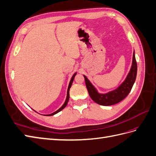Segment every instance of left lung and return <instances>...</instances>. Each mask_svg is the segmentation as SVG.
<instances>
[{
    "label": "left lung",
    "instance_id": "obj_1",
    "mask_svg": "<svg viewBox=\"0 0 156 156\" xmlns=\"http://www.w3.org/2000/svg\"><path fill=\"white\" fill-rule=\"evenodd\" d=\"M136 75H137V63L135 58L134 51L133 54L132 65L130 72L127 76L125 81L120 85L118 88L111 91L106 94H100L97 92L96 89L91 84L90 82L86 77V76L83 75L85 77V84L87 90H88L89 96L96 103L103 105V106H110L119 103V102L122 101L124 98L127 97L129 93L132 88L133 85L135 82Z\"/></svg>",
    "mask_w": 156,
    "mask_h": 156
}]
</instances>
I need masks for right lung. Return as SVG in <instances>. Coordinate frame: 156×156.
<instances>
[{"label":"right lung","instance_id":"right-lung-1","mask_svg":"<svg viewBox=\"0 0 156 156\" xmlns=\"http://www.w3.org/2000/svg\"><path fill=\"white\" fill-rule=\"evenodd\" d=\"M76 74H77V73H75L73 75V77H71V81H70V83H69V87H68V89H67V97H66V101H65V102H64V104L63 105V106L62 107H61L59 109H58V111H55V112H53V113H51V114H50V115H45V116H52V115H55V114H57L58 112H60L61 111H62V110H63L64 108H65L66 106H67V102H68V101H69V89H70V88H71V85H72V83H73V79H74V78H75V76L76 75Z\"/></svg>","mask_w":156,"mask_h":156}]
</instances>
